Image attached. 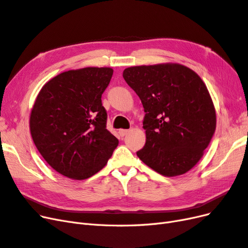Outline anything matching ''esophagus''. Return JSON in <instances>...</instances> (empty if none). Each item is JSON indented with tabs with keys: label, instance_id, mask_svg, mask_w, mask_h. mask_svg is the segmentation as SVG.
<instances>
[{
	"label": "esophagus",
	"instance_id": "obj_1",
	"mask_svg": "<svg viewBox=\"0 0 248 248\" xmlns=\"http://www.w3.org/2000/svg\"><path fill=\"white\" fill-rule=\"evenodd\" d=\"M128 132H129L128 129H120L119 130V133H120V136H121V137H125Z\"/></svg>",
	"mask_w": 248,
	"mask_h": 248
}]
</instances>
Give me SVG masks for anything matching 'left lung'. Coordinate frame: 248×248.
Listing matches in <instances>:
<instances>
[{
	"instance_id": "8db88e82",
	"label": "left lung",
	"mask_w": 248,
	"mask_h": 248,
	"mask_svg": "<svg viewBox=\"0 0 248 248\" xmlns=\"http://www.w3.org/2000/svg\"><path fill=\"white\" fill-rule=\"evenodd\" d=\"M123 78L146 112V144L137 152L139 158L164 177L190 170L216 129L214 103L205 82L178 63L128 67Z\"/></svg>"
}]
</instances>
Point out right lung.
<instances>
[{"instance_id":"right-lung-1","label":"right lung","mask_w":248,"mask_h":248,"mask_svg":"<svg viewBox=\"0 0 248 248\" xmlns=\"http://www.w3.org/2000/svg\"><path fill=\"white\" fill-rule=\"evenodd\" d=\"M109 67L64 71L37 95L30 131L41 156L59 174L85 180L102 170L119 144L107 129L101 95L112 77Z\"/></svg>"}]
</instances>
